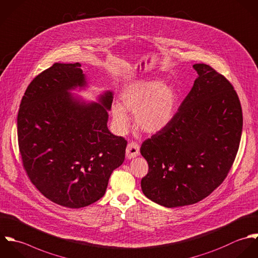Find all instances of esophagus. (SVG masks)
Returning a JSON list of instances; mask_svg holds the SVG:
<instances>
[{
	"label": "esophagus",
	"instance_id": "1",
	"mask_svg": "<svg viewBox=\"0 0 258 258\" xmlns=\"http://www.w3.org/2000/svg\"><path fill=\"white\" fill-rule=\"evenodd\" d=\"M140 153V147L137 143L135 142H131L127 145V148H126V157L128 159H132V158H135L139 155Z\"/></svg>",
	"mask_w": 258,
	"mask_h": 258
}]
</instances>
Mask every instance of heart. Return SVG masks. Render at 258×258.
<instances>
[{
  "instance_id": "1",
  "label": "heart",
  "mask_w": 258,
  "mask_h": 258,
  "mask_svg": "<svg viewBox=\"0 0 258 258\" xmlns=\"http://www.w3.org/2000/svg\"><path fill=\"white\" fill-rule=\"evenodd\" d=\"M120 99L114 103L111 115L117 131L123 133L130 126L128 112L135 114L137 128L147 134L164 130L174 119L179 102L177 89L162 80H137L125 87Z\"/></svg>"
}]
</instances>
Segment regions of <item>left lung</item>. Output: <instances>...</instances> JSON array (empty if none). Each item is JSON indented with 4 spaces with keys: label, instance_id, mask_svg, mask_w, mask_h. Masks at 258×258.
Segmentation results:
<instances>
[{
    "label": "left lung",
    "instance_id": "1",
    "mask_svg": "<svg viewBox=\"0 0 258 258\" xmlns=\"http://www.w3.org/2000/svg\"><path fill=\"white\" fill-rule=\"evenodd\" d=\"M197 78L171 123L140 148L149 170L144 195L173 208L211 194L230 170L242 133V110L229 81L206 64H194Z\"/></svg>",
    "mask_w": 258,
    "mask_h": 258
}]
</instances>
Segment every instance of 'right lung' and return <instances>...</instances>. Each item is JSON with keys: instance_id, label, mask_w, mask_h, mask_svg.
I'll use <instances>...</instances> for the list:
<instances>
[{"instance_id": "obj_1", "label": "right lung", "mask_w": 258, "mask_h": 258, "mask_svg": "<svg viewBox=\"0 0 258 258\" xmlns=\"http://www.w3.org/2000/svg\"><path fill=\"white\" fill-rule=\"evenodd\" d=\"M88 87L80 63H55L27 88L17 119L24 168L49 200L81 208L99 200L125 159L127 141L108 129L113 92L97 102L72 93Z\"/></svg>"}]
</instances>
